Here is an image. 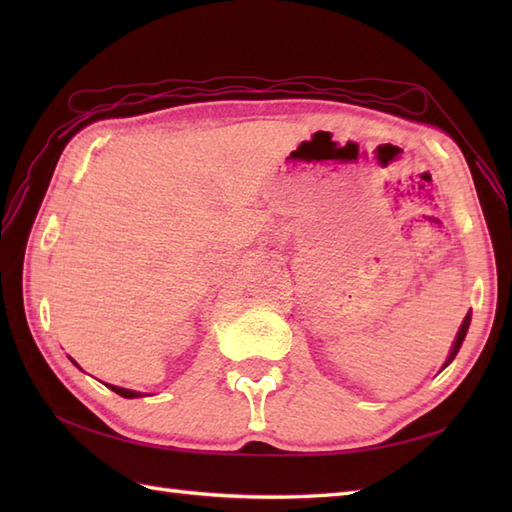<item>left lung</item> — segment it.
Instances as JSON below:
<instances>
[{
  "label": "left lung",
  "instance_id": "obj_1",
  "mask_svg": "<svg viewBox=\"0 0 512 512\" xmlns=\"http://www.w3.org/2000/svg\"><path fill=\"white\" fill-rule=\"evenodd\" d=\"M469 325H471V310L466 312V317H464V321H462V325H460V330H458V334H455L453 347H451V352H449V356H447V361H444L442 369H444V367H449V365L453 363V358L458 356L460 347H462V343H464V339H466V332H469Z\"/></svg>",
  "mask_w": 512,
  "mask_h": 512
}]
</instances>
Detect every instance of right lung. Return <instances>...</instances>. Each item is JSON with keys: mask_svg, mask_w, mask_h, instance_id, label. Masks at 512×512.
Listing matches in <instances>:
<instances>
[{"mask_svg": "<svg viewBox=\"0 0 512 512\" xmlns=\"http://www.w3.org/2000/svg\"><path fill=\"white\" fill-rule=\"evenodd\" d=\"M74 363V361H72ZM76 365V363H74ZM79 367V365H76ZM110 387L112 391H116L118 396H123V398H140V396H147V394H140V391H134V389H125V387H116V385H107Z\"/></svg>", "mask_w": 512, "mask_h": 512, "instance_id": "1", "label": "right lung"}]
</instances>
